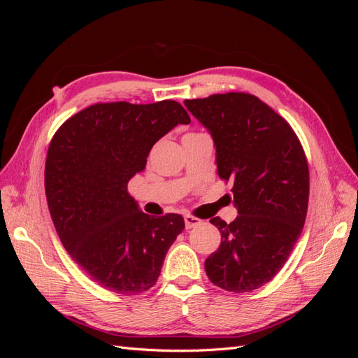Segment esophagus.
<instances>
[{"label": "esophagus", "mask_w": 358, "mask_h": 358, "mask_svg": "<svg viewBox=\"0 0 358 358\" xmlns=\"http://www.w3.org/2000/svg\"><path fill=\"white\" fill-rule=\"evenodd\" d=\"M200 224H201V220L196 218V216H191V215H187V216H185V227H187L188 230L192 229V227L200 225Z\"/></svg>", "instance_id": "obj_1"}]
</instances>
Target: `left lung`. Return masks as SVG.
<instances>
[{
  "label": "left lung",
  "instance_id": "obj_1",
  "mask_svg": "<svg viewBox=\"0 0 358 358\" xmlns=\"http://www.w3.org/2000/svg\"><path fill=\"white\" fill-rule=\"evenodd\" d=\"M183 104L208 129L218 175L231 180L239 216L221 231L218 251L204 268L215 285L248 292L272 280L303 230L309 200V169L296 133L255 95L215 94Z\"/></svg>",
  "mask_w": 358,
  "mask_h": 358
}]
</instances>
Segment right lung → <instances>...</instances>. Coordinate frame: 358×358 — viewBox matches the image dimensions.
I'll use <instances>...</instances> for the list:
<instances>
[{
    "instance_id": "1",
    "label": "right lung",
    "mask_w": 358,
    "mask_h": 358,
    "mask_svg": "<svg viewBox=\"0 0 358 358\" xmlns=\"http://www.w3.org/2000/svg\"><path fill=\"white\" fill-rule=\"evenodd\" d=\"M189 122L171 100L99 103L67 119L53 136L45 169L52 221L73 262L103 288L125 296L149 289L185 229L178 213H143L127 187L145 170L158 140Z\"/></svg>"
}]
</instances>
